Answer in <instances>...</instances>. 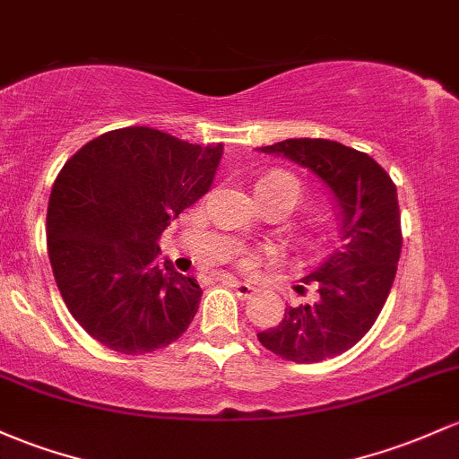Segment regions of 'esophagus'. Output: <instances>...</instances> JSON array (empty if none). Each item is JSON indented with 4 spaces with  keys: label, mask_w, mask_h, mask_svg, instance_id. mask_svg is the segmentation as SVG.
I'll use <instances>...</instances> for the list:
<instances>
[{
    "label": "esophagus",
    "mask_w": 459,
    "mask_h": 459,
    "mask_svg": "<svg viewBox=\"0 0 459 459\" xmlns=\"http://www.w3.org/2000/svg\"><path fill=\"white\" fill-rule=\"evenodd\" d=\"M229 283H230V287H233L235 291H238L239 299H244V300H246V299H250V296L255 294V287L250 285V283H244V281H235V279H230Z\"/></svg>",
    "instance_id": "1"
}]
</instances>
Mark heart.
Returning <instances> with one entry per match:
<instances>
[{
    "mask_svg": "<svg viewBox=\"0 0 459 459\" xmlns=\"http://www.w3.org/2000/svg\"><path fill=\"white\" fill-rule=\"evenodd\" d=\"M256 195L283 200L291 211L294 206H299L300 200H303L305 187L303 183H300L299 176L290 172H272L265 176V178L259 180V185H256Z\"/></svg>",
    "mask_w": 459,
    "mask_h": 459,
    "instance_id": "b5f03b06",
    "label": "heart"
}]
</instances>
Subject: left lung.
Here are the masks:
<instances>
[{"mask_svg": "<svg viewBox=\"0 0 459 459\" xmlns=\"http://www.w3.org/2000/svg\"><path fill=\"white\" fill-rule=\"evenodd\" d=\"M314 172L335 198L340 244L305 276L314 303L287 307L283 320L256 333L261 344L296 364L342 355L361 340L384 309L401 256L396 185L372 156L329 139H285L259 148Z\"/></svg>", "mask_w": 459, "mask_h": 459, "instance_id": "1", "label": "left lung"}]
</instances>
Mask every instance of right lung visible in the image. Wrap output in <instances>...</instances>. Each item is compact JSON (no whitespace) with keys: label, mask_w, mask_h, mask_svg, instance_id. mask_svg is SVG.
<instances>
[{"label":"right lung","mask_w":459,"mask_h":459,"mask_svg":"<svg viewBox=\"0 0 459 459\" xmlns=\"http://www.w3.org/2000/svg\"><path fill=\"white\" fill-rule=\"evenodd\" d=\"M221 152L130 126L63 165L48 204L49 264L67 309L100 344L143 355L187 331L203 290L169 259L159 265V238L211 189Z\"/></svg>","instance_id":"1"}]
</instances>
